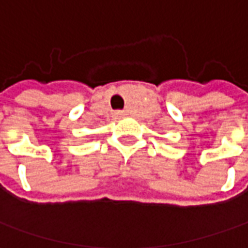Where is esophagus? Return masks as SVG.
<instances>
[{"label":"esophagus","instance_id":"esophagus-1","mask_svg":"<svg viewBox=\"0 0 248 248\" xmlns=\"http://www.w3.org/2000/svg\"><path fill=\"white\" fill-rule=\"evenodd\" d=\"M116 116H124L122 114H116Z\"/></svg>","mask_w":248,"mask_h":248}]
</instances>
